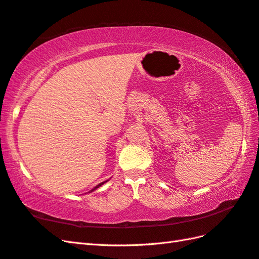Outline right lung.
Masks as SVG:
<instances>
[{
  "label": "right lung",
  "instance_id": "obj_1",
  "mask_svg": "<svg viewBox=\"0 0 259 259\" xmlns=\"http://www.w3.org/2000/svg\"><path fill=\"white\" fill-rule=\"evenodd\" d=\"M104 183H106V181H103V183H101V184H99V185H98V186H97V187H95V188H93V189H92V190H91V191H93V190H96V189H97V188H99V187H100V186H101V185H103V184H104Z\"/></svg>",
  "mask_w": 259,
  "mask_h": 259
}]
</instances>
